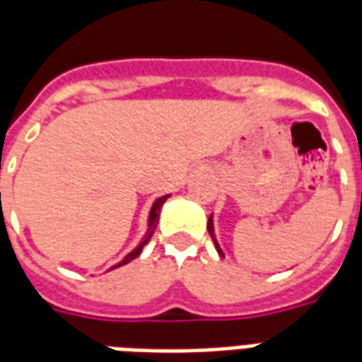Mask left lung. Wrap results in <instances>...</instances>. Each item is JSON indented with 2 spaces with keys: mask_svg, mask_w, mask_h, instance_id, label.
<instances>
[{
  "mask_svg": "<svg viewBox=\"0 0 362 362\" xmlns=\"http://www.w3.org/2000/svg\"><path fill=\"white\" fill-rule=\"evenodd\" d=\"M206 228H208V231H210V237H212L214 245H216V250H218V255H220V257H223V250H221L220 243L216 241V235H214V220H212V216H210V220H208Z\"/></svg>",
  "mask_w": 362,
  "mask_h": 362,
  "instance_id": "1",
  "label": "left lung"
}]
</instances>
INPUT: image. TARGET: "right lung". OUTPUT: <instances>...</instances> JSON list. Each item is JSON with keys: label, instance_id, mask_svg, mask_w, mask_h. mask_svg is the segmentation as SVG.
<instances>
[{"label": "right lung", "instance_id": "add662e5", "mask_svg": "<svg viewBox=\"0 0 362 362\" xmlns=\"http://www.w3.org/2000/svg\"><path fill=\"white\" fill-rule=\"evenodd\" d=\"M168 199H170V194H165V197H160V199L154 200V204H152V208H150V214H148V229H146V233H144V237H142V241L139 243V245H136V247H134V249L131 250V252H129V255H127L123 260H121V262H117L115 266H112V270L113 268H119V266L129 264L131 260H134V258L141 255L142 249H144V245L150 241V237L154 235L156 226H158V220H160V210H162L163 202H165Z\"/></svg>", "mask_w": 362, "mask_h": 362}]
</instances>
